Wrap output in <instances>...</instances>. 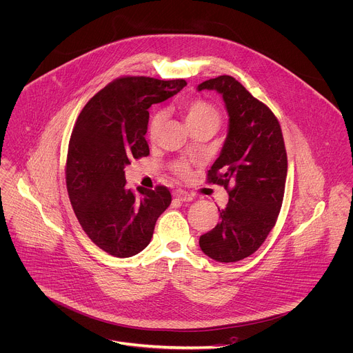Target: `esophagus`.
<instances>
[{
  "instance_id": "obj_1",
  "label": "esophagus",
  "mask_w": 353,
  "mask_h": 353,
  "mask_svg": "<svg viewBox=\"0 0 353 353\" xmlns=\"http://www.w3.org/2000/svg\"><path fill=\"white\" fill-rule=\"evenodd\" d=\"M173 196L181 202H188V201H192L194 199V195H191L190 192L184 191V190H174L173 191Z\"/></svg>"
}]
</instances>
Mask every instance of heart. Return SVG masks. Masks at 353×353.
Masks as SVG:
<instances>
[{"instance_id": "1", "label": "heart", "mask_w": 353, "mask_h": 353, "mask_svg": "<svg viewBox=\"0 0 353 353\" xmlns=\"http://www.w3.org/2000/svg\"><path fill=\"white\" fill-rule=\"evenodd\" d=\"M180 110L185 118V122L190 128H195L199 125H206V123H220V110L210 103L209 100H205L202 97H194L183 101L180 104ZM163 112L162 111H154L150 117L148 121V136L150 139H155L161 125L163 122ZM172 170L180 176V177H187L190 174V165L185 161H176L172 165Z\"/></svg>"}]
</instances>
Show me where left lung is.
<instances>
[{"label":"left lung","mask_w":353,"mask_h":353,"mask_svg":"<svg viewBox=\"0 0 353 353\" xmlns=\"http://www.w3.org/2000/svg\"><path fill=\"white\" fill-rule=\"evenodd\" d=\"M223 94L230 115L220 157L208 172V183L230 195L220 221L199 238L202 252L219 263L252 256L267 239L279 216L288 176V154L275 114L234 77L208 79L198 90Z\"/></svg>","instance_id":"8db88e82"}]
</instances>
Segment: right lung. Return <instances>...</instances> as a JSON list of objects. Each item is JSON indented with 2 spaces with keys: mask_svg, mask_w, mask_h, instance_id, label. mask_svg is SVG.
Masks as SVG:
<instances>
[{
  "mask_svg": "<svg viewBox=\"0 0 353 353\" xmlns=\"http://www.w3.org/2000/svg\"><path fill=\"white\" fill-rule=\"evenodd\" d=\"M184 79L121 77L82 108L71 132L65 184L74 213L89 239L114 257L145 249L158 217L172 202L165 185L126 188L125 166L150 155L148 108L179 93Z\"/></svg>",
  "mask_w": 353,
  "mask_h": 353,
  "instance_id": "right-lung-1",
  "label": "right lung"
}]
</instances>
